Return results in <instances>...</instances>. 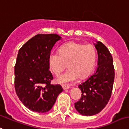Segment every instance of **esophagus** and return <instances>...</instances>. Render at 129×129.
<instances>
[{"instance_id": "1", "label": "esophagus", "mask_w": 129, "mask_h": 129, "mask_svg": "<svg viewBox=\"0 0 129 129\" xmlns=\"http://www.w3.org/2000/svg\"><path fill=\"white\" fill-rule=\"evenodd\" d=\"M62 88L63 89H68L70 88V87L68 86V85H62Z\"/></svg>"}]
</instances>
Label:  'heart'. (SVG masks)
Instances as JSON below:
<instances>
[{"mask_svg": "<svg viewBox=\"0 0 129 129\" xmlns=\"http://www.w3.org/2000/svg\"><path fill=\"white\" fill-rule=\"evenodd\" d=\"M97 59V52L91 44L70 42L60 47L58 52L49 55V66L55 75H59L67 68L69 70L57 79L59 83H71L79 77L84 79L93 70Z\"/></svg>", "mask_w": 129, "mask_h": 129, "instance_id": "obj_1", "label": "heart"}]
</instances>
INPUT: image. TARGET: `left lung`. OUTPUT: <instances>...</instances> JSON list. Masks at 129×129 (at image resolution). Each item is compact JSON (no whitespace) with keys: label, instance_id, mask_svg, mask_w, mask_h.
Instances as JSON below:
<instances>
[{"label":"left lung","instance_id":"left-lung-1","mask_svg":"<svg viewBox=\"0 0 129 129\" xmlns=\"http://www.w3.org/2000/svg\"><path fill=\"white\" fill-rule=\"evenodd\" d=\"M98 54L97 68L86 81L79 85L81 97L75 103V108L85 116H92L101 111L111 96L115 69L111 54L101 42L95 44Z\"/></svg>","mask_w":129,"mask_h":129}]
</instances>
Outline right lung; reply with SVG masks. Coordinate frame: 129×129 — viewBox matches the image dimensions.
<instances>
[{
  "mask_svg": "<svg viewBox=\"0 0 129 129\" xmlns=\"http://www.w3.org/2000/svg\"><path fill=\"white\" fill-rule=\"evenodd\" d=\"M61 38L55 34L36 35L26 42L18 53L14 66L16 95L25 107L38 113L50 111L63 89L51 84L49 55Z\"/></svg>",
  "mask_w": 129,
  "mask_h": 129,
  "instance_id": "1",
  "label": "right lung"
}]
</instances>
